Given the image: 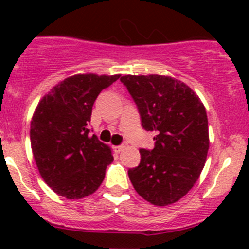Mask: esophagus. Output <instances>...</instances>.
<instances>
[{
    "label": "esophagus",
    "instance_id": "esophagus-1",
    "mask_svg": "<svg viewBox=\"0 0 249 249\" xmlns=\"http://www.w3.org/2000/svg\"><path fill=\"white\" fill-rule=\"evenodd\" d=\"M113 148H114V151H116V152H122L123 149L126 148V146H124V144H121V146H114Z\"/></svg>",
    "mask_w": 249,
    "mask_h": 249
}]
</instances>
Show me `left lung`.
Wrapping results in <instances>:
<instances>
[{
    "label": "left lung",
    "instance_id": "1",
    "mask_svg": "<svg viewBox=\"0 0 249 249\" xmlns=\"http://www.w3.org/2000/svg\"><path fill=\"white\" fill-rule=\"evenodd\" d=\"M137 105L142 127L155 132V148L140 149L141 162L128 169L136 192L155 206H168L190 192L210 148L208 120L199 97L169 76L121 77Z\"/></svg>",
    "mask_w": 249,
    "mask_h": 249
}]
</instances>
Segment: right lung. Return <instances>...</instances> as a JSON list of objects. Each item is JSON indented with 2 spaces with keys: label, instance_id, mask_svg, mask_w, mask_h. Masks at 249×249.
Returning <instances> with one entry per match:
<instances>
[{
  "label": "right lung",
  "instance_id": "obj_1",
  "mask_svg": "<svg viewBox=\"0 0 249 249\" xmlns=\"http://www.w3.org/2000/svg\"><path fill=\"white\" fill-rule=\"evenodd\" d=\"M74 74L56 85L37 105L31 121V147L43 181L67 199L92 195L113 160L111 148L89 135L92 107L101 91L120 78Z\"/></svg>",
  "mask_w": 249,
  "mask_h": 249
}]
</instances>
